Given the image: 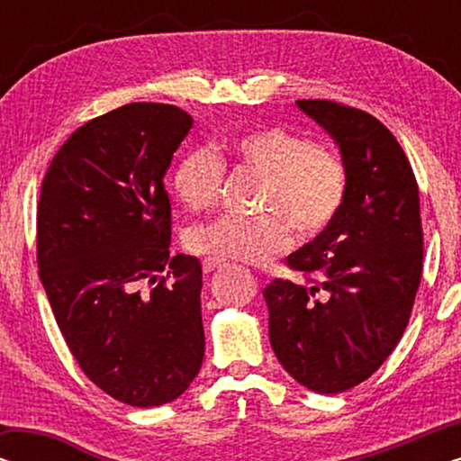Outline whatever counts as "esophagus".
Here are the masks:
<instances>
[{
	"label": "esophagus",
	"mask_w": 461,
	"mask_h": 461,
	"mask_svg": "<svg viewBox=\"0 0 461 461\" xmlns=\"http://www.w3.org/2000/svg\"><path fill=\"white\" fill-rule=\"evenodd\" d=\"M201 267H203V273H213V270L222 267V260H216V258H205V260L201 262Z\"/></svg>",
	"instance_id": "1"
}]
</instances>
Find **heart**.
<instances>
[{"label": "heart", "instance_id": "b5f03b06", "mask_svg": "<svg viewBox=\"0 0 461 461\" xmlns=\"http://www.w3.org/2000/svg\"><path fill=\"white\" fill-rule=\"evenodd\" d=\"M232 166L260 176L258 218L220 216L186 232L188 249L216 260L264 264L292 245L314 241L336 222L348 197V167L333 150L283 125L248 130L226 147ZM224 161L212 149L182 155L174 188L188 210H210L224 186Z\"/></svg>", "mask_w": 461, "mask_h": 461}]
</instances>
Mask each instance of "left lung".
I'll use <instances>...</instances> for the list:
<instances>
[{
    "mask_svg": "<svg viewBox=\"0 0 461 461\" xmlns=\"http://www.w3.org/2000/svg\"><path fill=\"white\" fill-rule=\"evenodd\" d=\"M348 167V197L323 235L287 256L304 283L264 287L276 358L302 386L338 394L380 369L399 344L421 281L420 191L380 119L336 100H298Z\"/></svg>",
    "mask_w": 461,
    "mask_h": 461,
    "instance_id": "8db88e82",
    "label": "left lung"
}]
</instances>
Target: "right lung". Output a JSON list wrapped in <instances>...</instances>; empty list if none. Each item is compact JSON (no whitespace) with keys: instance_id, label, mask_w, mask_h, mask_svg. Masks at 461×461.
Instances as JSON below:
<instances>
[{"instance_id":"obj_1","label":"right lung","mask_w":461,"mask_h":461,"mask_svg":"<svg viewBox=\"0 0 461 461\" xmlns=\"http://www.w3.org/2000/svg\"><path fill=\"white\" fill-rule=\"evenodd\" d=\"M193 128L174 104L131 103L87 122L50 163L37 203V267L81 371L113 399H178L205 352L201 264L169 258L163 185Z\"/></svg>"}]
</instances>
